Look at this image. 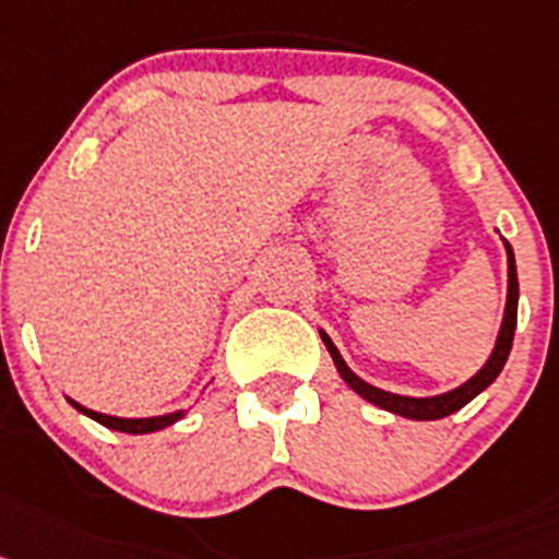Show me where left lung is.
Returning a JSON list of instances; mask_svg holds the SVG:
<instances>
[{
	"instance_id": "left-lung-1",
	"label": "left lung",
	"mask_w": 559,
	"mask_h": 559,
	"mask_svg": "<svg viewBox=\"0 0 559 559\" xmlns=\"http://www.w3.org/2000/svg\"><path fill=\"white\" fill-rule=\"evenodd\" d=\"M503 245H507V259H509L507 312H503V323H501V332H498V343H495V348H492V357H489L487 366H484L481 371L475 373L473 380H467L464 385H459L455 391H448V394H441V396H421V400H416V396L391 394V391H382V388H373V385H368L366 380H360V377H357V373L346 366V360L340 357L337 346H334L332 340H329V334L320 332V337H323V343H326L329 354H332L334 366H337L340 377H343V380H346L348 385H352L354 391L362 396V400H368L371 405H377V407H385V411H391V414H396V416H405V419H419V421L444 419V416L461 411V407L467 405V402H473L475 396L481 394L484 388L492 385L495 377H498V373L503 371V366H507V357H509V352H512L514 326H518V270H514L512 247H509V241H503Z\"/></svg>"
}]
</instances>
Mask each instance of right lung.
<instances>
[{
  "label": "right lung",
  "mask_w": 559,
  "mask_h": 559,
  "mask_svg": "<svg viewBox=\"0 0 559 559\" xmlns=\"http://www.w3.org/2000/svg\"><path fill=\"white\" fill-rule=\"evenodd\" d=\"M70 405L78 407V411L90 416V419L100 421L104 427L120 430V433H154V430H163V427L182 419V411H177V414H165V416H152V419H120V416H106V414H98V411H90V407L78 405L75 400H70Z\"/></svg>",
  "instance_id": "1"
}]
</instances>
